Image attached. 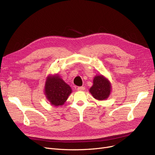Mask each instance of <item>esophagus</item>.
Returning <instances> with one entry per match:
<instances>
[{
    "label": "esophagus",
    "mask_w": 155,
    "mask_h": 155,
    "mask_svg": "<svg viewBox=\"0 0 155 155\" xmlns=\"http://www.w3.org/2000/svg\"><path fill=\"white\" fill-rule=\"evenodd\" d=\"M78 91H84L85 89V88L84 87H78Z\"/></svg>",
    "instance_id": "obj_1"
}]
</instances>
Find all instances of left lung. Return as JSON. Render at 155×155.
Instances as JSON below:
<instances>
[{
    "mask_svg": "<svg viewBox=\"0 0 155 155\" xmlns=\"http://www.w3.org/2000/svg\"><path fill=\"white\" fill-rule=\"evenodd\" d=\"M111 91L110 83L102 75L96 76L93 85L89 89L92 96L97 100H105L109 97Z\"/></svg>",
    "mask_w": 155,
    "mask_h": 155,
    "instance_id": "left-lung-1",
    "label": "left lung"
}]
</instances>
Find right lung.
Returning <instances> with one entry per match:
<instances>
[{
    "label": "right lung",
    "mask_w": 155,
    "mask_h": 155,
    "mask_svg": "<svg viewBox=\"0 0 155 155\" xmlns=\"http://www.w3.org/2000/svg\"><path fill=\"white\" fill-rule=\"evenodd\" d=\"M71 93V88L58 74L49 76L46 78L45 94L52 105H63Z\"/></svg>",
    "instance_id": "right-lung-1"
}]
</instances>
